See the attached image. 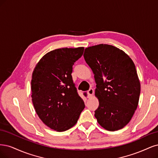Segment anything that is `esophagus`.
<instances>
[{
  "label": "esophagus",
  "mask_w": 158,
  "mask_h": 158,
  "mask_svg": "<svg viewBox=\"0 0 158 158\" xmlns=\"http://www.w3.org/2000/svg\"><path fill=\"white\" fill-rule=\"evenodd\" d=\"M88 98H90L91 96H92L94 94V90L93 89H90L89 90H88Z\"/></svg>",
  "instance_id": "34e87169"
}]
</instances>
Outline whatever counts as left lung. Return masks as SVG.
<instances>
[{"mask_svg": "<svg viewBox=\"0 0 158 158\" xmlns=\"http://www.w3.org/2000/svg\"><path fill=\"white\" fill-rule=\"evenodd\" d=\"M83 56L96 84L99 106L95 118L106 130L121 129L139 104L140 83L133 61L122 50L106 44L86 48Z\"/></svg>", "mask_w": 158, "mask_h": 158, "instance_id": "1", "label": "left lung"}]
</instances>
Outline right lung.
I'll return each instance as SVG.
<instances>
[{
	"label": "right lung",
	"mask_w": 158,
	"mask_h": 158,
	"mask_svg": "<svg viewBox=\"0 0 158 158\" xmlns=\"http://www.w3.org/2000/svg\"><path fill=\"white\" fill-rule=\"evenodd\" d=\"M83 51L84 47L52 50L39 61L32 73L31 98L35 111L46 125L58 132L73 127L85 108L72 76V66Z\"/></svg>",
	"instance_id": "obj_1"
}]
</instances>
